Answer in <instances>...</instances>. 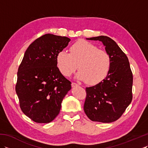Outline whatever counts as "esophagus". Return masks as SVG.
Instances as JSON below:
<instances>
[{"label": "esophagus", "instance_id": "esophagus-1", "mask_svg": "<svg viewBox=\"0 0 148 148\" xmlns=\"http://www.w3.org/2000/svg\"><path fill=\"white\" fill-rule=\"evenodd\" d=\"M71 86H72V87H76V86H78V84L76 83H72Z\"/></svg>", "mask_w": 148, "mask_h": 148}]
</instances>
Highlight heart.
I'll list each match as a JSON object with an SVG mask.
<instances>
[{"mask_svg": "<svg viewBox=\"0 0 148 148\" xmlns=\"http://www.w3.org/2000/svg\"><path fill=\"white\" fill-rule=\"evenodd\" d=\"M70 53L62 50L56 56V66L61 74L70 77L78 67L77 78L95 85L105 79L111 67V58L106 51L85 40H79L72 45Z\"/></svg>", "mask_w": 148, "mask_h": 148, "instance_id": "1", "label": "heart"}]
</instances>
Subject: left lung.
<instances>
[{"label":"left lung","mask_w":148,"mask_h":148,"mask_svg":"<svg viewBox=\"0 0 148 148\" xmlns=\"http://www.w3.org/2000/svg\"><path fill=\"white\" fill-rule=\"evenodd\" d=\"M87 39L103 43L111 58V67L102 82L86 88L84 112L93 121H115L132 100L133 75L130 63L125 53L110 37L101 36Z\"/></svg>","instance_id":"left-lung-1"}]
</instances>
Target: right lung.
Returning <instances> with one entry per match:
<instances>
[{
    "label": "right lung",
    "instance_id": "add662e5",
    "mask_svg": "<svg viewBox=\"0 0 148 148\" xmlns=\"http://www.w3.org/2000/svg\"><path fill=\"white\" fill-rule=\"evenodd\" d=\"M67 37L45 34L30 45L19 66L15 90L25 114L39 123L52 121L71 89V82L56 66L58 53L67 46Z\"/></svg>",
    "mask_w": 148,
    "mask_h": 148
}]
</instances>
